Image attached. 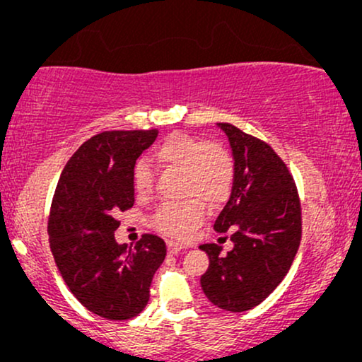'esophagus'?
Returning a JSON list of instances; mask_svg holds the SVG:
<instances>
[{
  "label": "esophagus",
  "instance_id": "esophagus-1",
  "mask_svg": "<svg viewBox=\"0 0 362 362\" xmlns=\"http://www.w3.org/2000/svg\"><path fill=\"white\" fill-rule=\"evenodd\" d=\"M182 249H185V245L177 244V242H168V252H170L171 255H176L177 252H181Z\"/></svg>",
  "mask_w": 362,
  "mask_h": 362
}]
</instances>
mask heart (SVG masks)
<instances>
[{
  "instance_id": "heart-1",
  "label": "heart",
  "mask_w": 362,
  "mask_h": 362,
  "mask_svg": "<svg viewBox=\"0 0 362 362\" xmlns=\"http://www.w3.org/2000/svg\"><path fill=\"white\" fill-rule=\"evenodd\" d=\"M155 160L166 170L181 173L180 202H168L156 211L153 226L163 234L186 239L202 224L206 206L219 207L229 199L234 187L235 166L230 153L216 141L173 133L156 146ZM155 173L150 163L138 161L133 170V186L138 196L145 197L153 191Z\"/></svg>"
}]
</instances>
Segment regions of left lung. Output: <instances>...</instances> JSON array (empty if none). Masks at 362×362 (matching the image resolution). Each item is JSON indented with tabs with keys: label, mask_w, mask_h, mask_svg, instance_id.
<instances>
[{
	"label": "left lung",
	"mask_w": 362,
	"mask_h": 362,
	"mask_svg": "<svg viewBox=\"0 0 362 362\" xmlns=\"http://www.w3.org/2000/svg\"><path fill=\"white\" fill-rule=\"evenodd\" d=\"M229 138L235 177L214 229L232 232L234 249L202 244L209 267L201 286L212 305L232 313L260 305L288 274L301 240V206L293 176L270 145L230 123H217Z\"/></svg>",
	"instance_id": "left-lung-1"
}]
</instances>
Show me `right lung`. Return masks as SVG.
Returning <instances> with one entry per match:
<instances>
[{
	"instance_id": "add662e5",
	"label": "right lung",
	"mask_w": 362,
	"mask_h": 362,
	"mask_svg": "<svg viewBox=\"0 0 362 362\" xmlns=\"http://www.w3.org/2000/svg\"><path fill=\"white\" fill-rule=\"evenodd\" d=\"M158 130L103 132L87 140L64 168L49 216V244L64 281L88 311L120 321L150 300L165 240L145 234L135 249L118 244V212L135 202L133 170Z\"/></svg>"
}]
</instances>
